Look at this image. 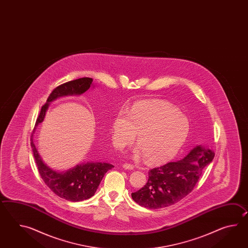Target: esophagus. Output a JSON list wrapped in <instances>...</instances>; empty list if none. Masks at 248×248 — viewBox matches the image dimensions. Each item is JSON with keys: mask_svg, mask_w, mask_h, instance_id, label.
<instances>
[{"mask_svg": "<svg viewBox=\"0 0 248 248\" xmlns=\"http://www.w3.org/2000/svg\"><path fill=\"white\" fill-rule=\"evenodd\" d=\"M122 168L124 169H127V170H133L134 169V166L131 164L124 163L122 165Z\"/></svg>", "mask_w": 248, "mask_h": 248, "instance_id": "obj_1", "label": "esophagus"}]
</instances>
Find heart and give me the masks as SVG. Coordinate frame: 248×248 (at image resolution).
Wrapping results in <instances>:
<instances>
[{
	"label": "heart",
	"mask_w": 248,
	"mask_h": 248,
	"mask_svg": "<svg viewBox=\"0 0 248 248\" xmlns=\"http://www.w3.org/2000/svg\"><path fill=\"white\" fill-rule=\"evenodd\" d=\"M189 119L167 101L145 100L120 111L111 124V139L118 149L136 140L135 158H147L153 165L166 163L175 157L190 134Z\"/></svg>",
	"instance_id": "b5f03b06"
}]
</instances>
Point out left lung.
Masks as SVG:
<instances>
[{"label": "left lung", "instance_id": "1", "mask_svg": "<svg viewBox=\"0 0 248 248\" xmlns=\"http://www.w3.org/2000/svg\"><path fill=\"white\" fill-rule=\"evenodd\" d=\"M214 157L215 153L211 148L197 145L181 160L150 170L146 185L133 192L132 199L138 205L150 209L175 204L191 192Z\"/></svg>", "mask_w": 248, "mask_h": 248}]
</instances>
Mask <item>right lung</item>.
<instances>
[{"label":"right lung","instance_id":"1","mask_svg":"<svg viewBox=\"0 0 248 248\" xmlns=\"http://www.w3.org/2000/svg\"><path fill=\"white\" fill-rule=\"evenodd\" d=\"M92 81L91 78L85 77L63 83L53 90L41 109L31 138L33 157L42 180L56 195L73 202L86 201L94 196L106 172L113 166L106 162H87L78 164L66 171H57L43 161L33 142V133L43 122L51 102L66 95H80L93 86Z\"/></svg>","mask_w":248,"mask_h":248}]
</instances>
